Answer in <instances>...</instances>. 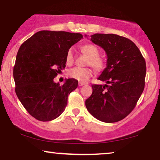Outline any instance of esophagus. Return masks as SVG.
Listing matches in <instances>:
<instances>
[{
    "instance_id": "34e87169",
    "label": "esophagus",
    "mask_w": 160,
    "mask_h": 160,
    "mask_svg": "<svg viewBox=\"0 0 160 160\" xmlns=\"http://www.w3.org/2000/svg\"><path fill=\"white\" fill-rule=\"evenodd\" d=\"M86 82H78V86H84V85H86Z\"/></svg>"
}]
</instances>
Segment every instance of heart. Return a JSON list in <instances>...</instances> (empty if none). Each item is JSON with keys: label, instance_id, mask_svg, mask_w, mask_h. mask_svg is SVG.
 <instances>
[{"label": "heart", "instance_id": "obj_1", "mask_svg": "<svg viewBox=\"0 0 160 160\" xmlns=\"http://www.w3.org/2000/svg\"><path fill=\"white\" fill-rule=\"evenodd\" d=\"M82 52L89 57L88 64L92 66L97 70H102L105 67L104 59L99 56V50L97 46L92 44H86L82 46ZM74 50L69 49L66 55V62L68 65L74 62ZM68 75L71 78L78 80L80 82H86L93 75V70L91 68L74 67L69 69Z\"/></svg>", "mask_w": 160, "mask_h": 160}]
</instances>
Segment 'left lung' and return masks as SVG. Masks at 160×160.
Returning a JSON list of instances; mask_svg holds the SVG:
<instances>
[{
	"mask_svg": "<svg viewBox=\"0 0 160 160\" xmlns=\"http://www.w3.org/2000/svg\"><path fill=\"white\" fill-rule=\"evenodd\" d=\"M91 41L105 50L107 67L98 80L105 85H92L86 100L88 112L98 120L114 123L122 120L135 108L145 86L146 61L135 44L112 33H95Z\"/></svg>",
	"mask_w": 160,
	"mask_h": 160,
	"instance_id": "8db88e82",
	"label": "left lung"
}]
</instances>
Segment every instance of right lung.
I'll return each instance as SVG.
<instances>
[{"label":"right lung","mask_w":160,"mask_h":160,"mask_svg":"<svg viewBox=\"0 0 160 160\" xmlns=\"http://www.w3.org/2000/svg\"><path fill=\"white\" fill-rule=\"evenodd\" d=\"M82 38L80 33L41 31L19 49L14 67L15 92L23 107L33 118L49 121L64 111L68 95L78 81L67 79L63 86L53 80L66 67V55Z\"/></svg>","instance_id":"right-lung-1"}]
</instances>
